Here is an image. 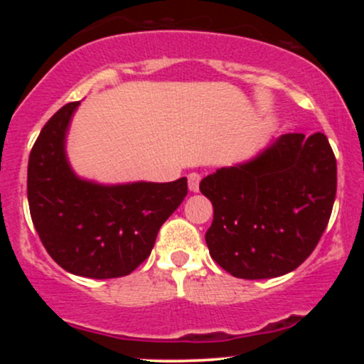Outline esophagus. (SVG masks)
<instances>
[{"label":"esophagus","instance_id":"obj_1","mask_svg":"<svg viewBox=\"0 0 364 364\" xmlns=\"http://www.w3.org/2000/svg\"><path fill=\"white\" fill-rule=\"evenodd\" d=\"M200 174L198 173H191L188 174V188H190V191H193V193H196V191L200 190Z\"/></svg>","mask_w":364,"mask_h":364}]
</instances>
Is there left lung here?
Segmentation results:
<instances>
[{
	"mask_svg": "<svg viewBox=\"0 0 364 364\" xmlns=\"http://www.w3.org/2000/svg\"><path fill=\"white\" fill-rule=\"evenodd\" d=\"M337 190V162L323 133H286L257 157L200 181L214 205L210 257L240 279L292 272L318 245Z\"/></svg>",
	"mask_w": 364,
	"mask_h": 364,
	"instance_id": "obj_1",
	"label": "left lung"
}]
</instances>
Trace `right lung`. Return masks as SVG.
I'll return each instance as SVG.
<instances>
[{
	"label": "right lung",
	"mask_w": 364,
	"mask_h": 364,
	"mask_svg": "<svg viewBox=\"0 0 364 364\" xmlns=\"http://www.w3.org/2000/svg\"><path fill=\"white\" fill-rule=\"evenodd\" d=\"M80 102L63 106L31 150L27 198L44 248L66 272L90 279L132 274L152 252L161 225L181 205L186 178L99 185L73 173L65 141Z\"/></svg>",
	"instance_id": "1"
}]
</instances>
